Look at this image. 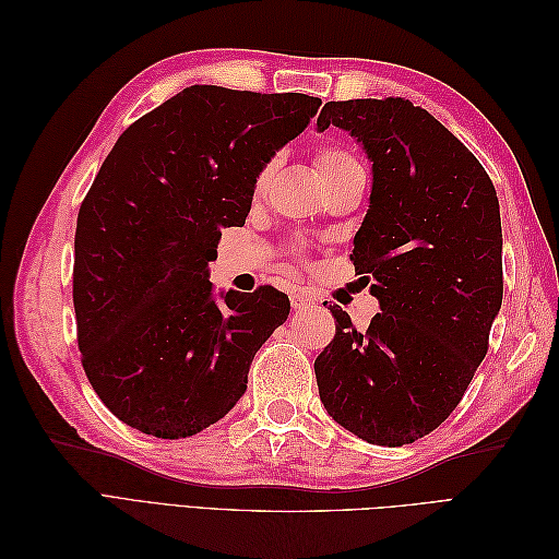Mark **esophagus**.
<instances>
[{
	"label": "esophagus",
	"instance_id": "1",
	"mask_svg": "<svg viewBox=\"0 0 559 559\" xmlns=\"http://www.w3.org/2000/svg\"><path fill=\"white\" fill-rule=\"evenodd\" d=\"M312 302H314V298H312L308 292H296V294L292 296V306H294V310L308 308V306H312Z\"/></svg>",
	"mask_w": 559,
	"mask_h": 559
}]
</instances>
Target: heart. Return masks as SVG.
<instances>
[{"instance_id":"b5f03b06","label":"heart","mask_w":559,"mask_h":559,"mask_svg":"<svg viewBox=\"0 0 559 559\" xmlns=\"http://www.w3.org/2000/svg\"><path fill=\"white\" fill-rule=\"evenodd\" d=\"M314 165L317 170L321 175V179L331 181L333 177H337L341 173L349 170V167L359 165V160L354 158L347 148L343 146H335V144H321L317 151H314ZM275 173V160H267L263 163L259 170H257V177H253V183H251V193L253 195H261L265 191V186L270 181V177H273Z\"/></svg>"}]
</instances>
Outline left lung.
Instances as JSON below:
<instances>
[{
  "mask_svg": "<svg viewBox=\"0 0 559 559\" xmlns=\"http://www.w3.org/2000/svg\"><path fill=\"white\" fill-rule=\"evenodd\" d=\"M329 126L373 160L349 261L382 310L359 331L329 306L319 399L364 441L408 445L443 425L487 354L503 296L499 200L480 160L411 99L326 103L317 128Z\"/></svg>",
  "mask_w": 559,
  "mask_h": 559,
  "instance_id": "1",
  "label": "left lung"
}]
</instances>
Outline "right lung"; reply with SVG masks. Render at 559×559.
Wrapping results in <instances>:
<instances>
[{
    "label": "right lung",
    "instance_id": "1",
    "mask_svg": "<svg viewBox=\"0 0 559 559\" xmlns=\"http://www.w3.org/2000/svg\"><path fill=\"white\" fill-rule=\"evenodd\" d=\"M319 105L191 86L138 118L99 167L74 235L76 341L95 394L128 427L186 438L245 394L289 296L265 284L216 302L207 263L222 228L245 226L259 167Z\"/></svg>",
    "mask_w": 559,
    "mask_h": 559
}]
</instances>
